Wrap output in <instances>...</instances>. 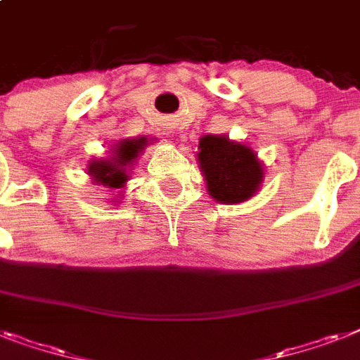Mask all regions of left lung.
<instances>
[{"mask_svg": "<svg viewBox=\"0 0 360 360\" xmlns=\"http://www.w3.org/2000/svg\"><path fill=\"white\" fill-rule=\"evenodd\" d=\"M197 162L210 197L221 204L250 200L265 178V165L254 148L228 136H202Z\"/></svg>", "mask_w": 360, "mask_h": 360, "instance_id": "left-lung-1", "label": "left lung"}]
</instances>
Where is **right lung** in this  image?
I'll use <instances>...</instances> for the list:
<instances>
[{"instance_id": "add662e5", "label": "right lung", "mask_w": 360, "mask_h": 360, "mask_svg": "<svg viewBox=\"0 0 360 360\" xmlns=\"http://www.w3.org/2000/svg\"><path fill=\"white\" fill-rule=\"evenodd\" d=\"M148 145L150 139L147 136L124 138L110 145L108 156L88 162L86 174L90 176L91 184L108 187V191L114 193V198H106V200L120 202L121 193L130 180V169Z\"/></svg>"}]
</instances>
